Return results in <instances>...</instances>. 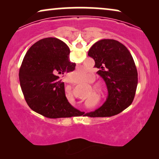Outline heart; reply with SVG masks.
<instances>
[{
  "label": "heart",
  "mask_w": 159,
  "mask_h": 159,
  "mask_svg": "<svg viewBox=\"0 0 159 159\" xmlns=\"http://www.w3.org/2000/svg\"><path fill=\"white\" fill-rule=\"evenodd\" d=\"M78 74H79V75H80L82 77H84L85 78L86 77V75H87V72H85V71H82V70H80V71H78Z\"/></svg>",
  "instance_id": "heart-1"
}]
</instances>
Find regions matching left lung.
I'll return each mask as SVG.
<instances>
[{
    "label": "left lung",
    "instance_id": "1",
    "mask_svg": "<svg viewBox=\"0 0 159 159\" xmlns=\"http://www.w3.org/2000/svg\"><path fill=\"white\" fill-rule=\"evenodd\" d=\"M88 56L105 81L108 97L101 107L85 114L90 117L112 116L123 111L133 101L138 85V71L133 58L119 41L103 39L93 45Z\"/></svg>",
    "mask_w": 159,
    "mask_h": 159
}]
</instances>
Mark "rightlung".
<instances>
[{"mask_svg":"<svg viewBox=\"0 0 159 159\" xmlns=\"http://www.w3.org/2000/svg\"><path fill=\"white\" fill-rule=\"evenodd\" d=\"M70 50L59 39L47 38L32 45L19 69V82L27 105L51 119L68 118L81 114L69 103L60 78L75 70Z\"/></svg>","mask_w":159,"mask_h":159,"instance_id":"add662e5","label":"right lung"}]
</instances>
